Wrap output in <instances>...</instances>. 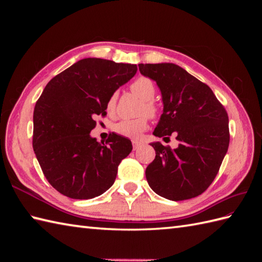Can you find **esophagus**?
<instances>
[{
    "instance_id": "34e87169",
    "label": "esophagus",
    "mask_w": 262,
    "mask_h": 262,
    "mask_svg": "<svg viewBox=\"0 0 262 262\" xmlns=\"http://www.w3.org/2000/svg\"><path fill=\"white\" fill-rule=\"evenodd\" d=\"M140 145H141L140 142H138V141H132V146H133V149H134V150L138 149V148L140 147Z\"/></svg>"
}]
</instances>
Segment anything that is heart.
Returning <instances> with one entry per match:
<instances>
[{"label":"heart","instance_id":"b5f03b06","mask_svg":"<svg viewBox=\"0 0 262 262\" xmlns=\"http://www.w3.org/2000/svg\"><path fill=\"white\" fill-rule=\"evenodd\" d=\"M130 90L133 94H136L140 97L143 102L140 109V114H146L149 117H156L158 113V108L155 102L152 100L155 96L156 87L154 82L146 76H140L134 80L131 85ZM117 93H113L110 95L106 102V109L108 114H114L117 104ZM148 126V121L146 116H142L137 119H131V120H122L118 122L114 126V131L119 136L129 138V139H139L141 134L143 133Z\"/></svg>","mask_w":262,"mask_h":262}]
</instances>
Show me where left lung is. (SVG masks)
Listing matches in <instances>:
<instances>
[{
    "label": "left lung",
    "mask_w": 262,
    "mask_h": 262,
    "mask_svg": "<svg viewBox=\"0 0 262 262\" xmlns=\"http://www.w3.org/2000/svg\"><path fill=\"white\" fill-rule=\"evenodd\" d=\"M162 92L164 112L153 134L176 136V148L152 143L156 156L145 170L149 187L172 201L203 193L212 184L229 144L228 116L210 87L172 63L139 64Z\"/></svg>",
    "instance_id": "left-lung-1"
}]
</instances>
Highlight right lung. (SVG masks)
I'll use <instances>...</instances> for the list:
<instances>
[{
	"mask_svg": "<svg viewBox=\"0 0 262 262\" xmlns=\"http://www.w3.org/2000/svg\"><path fill=\"white\" fill-rule=\"evenodd\" d=\"M128 63L87 58L47 84L34 109L33 147L49 184L72 199H92L114 185L118 166L132 150L131 141L113 133L104 142L90 133L106 102L136 75Z\"/></svg>",
	"mask_w": 262,
	"mask_h": 262,
	"instance_id": "add662e5",
	"label": "right lung"
}]
</instances>
